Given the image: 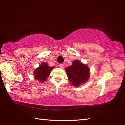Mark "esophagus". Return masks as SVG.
I'll use <instances>...</instances> for the list:
<instances>
[{
    "label": "esophagus",
    "instance_id": "1",
    "mask_svg": "<svg viewBox=\"0 0 125 125\" xmlns=\"http://www.w3.org/2000/svg\"><path fill=\"white\" fill-rule=\"evenodd\" d=\"M59 66L61 68H64V65L63 64H59Z\"/></svg>",
    "mask_w": 125,
    "mask_h": 125
}]
</instances>
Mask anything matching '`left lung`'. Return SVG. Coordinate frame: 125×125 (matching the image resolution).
I'll use <instances>...</instances> for the list:
<instances>
[{
	"label": "left lung",
	"instance_id": "obj_1",
	"mask_svg": "<svg viewBox=\"0 0 125 125\" xmlns=\"http://www.w3.org/2000/svg\"><path fill=\"white\" fill-rule=\"evenodd\" d=\"M65 71L72 85L78 86L85 83L89 76V69L78 60L73 61L72 65L66 68Z\"/></svg>",
	"mask_w": 125,
	"mask_h": 125
}]
</instances>
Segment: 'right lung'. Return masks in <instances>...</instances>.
I'll return each mask as SVG.
<instances>
[{"instance_id":"1","label":"right lung","mask_w":125,"mask_h":125,"mask_svg":"<svg viewBox=\"0 0 125 125\" xmlns=\"http://www.w3.org/2000/svg\"><path fill=\"white\" fill-rule=\"evenodd\" d=\"M53 66H49L45 62H42V65L39 66L34 71V76L36 80L43 83L47 79L51 72V71L53 69Z\"/></svg>"}]
</instances>
